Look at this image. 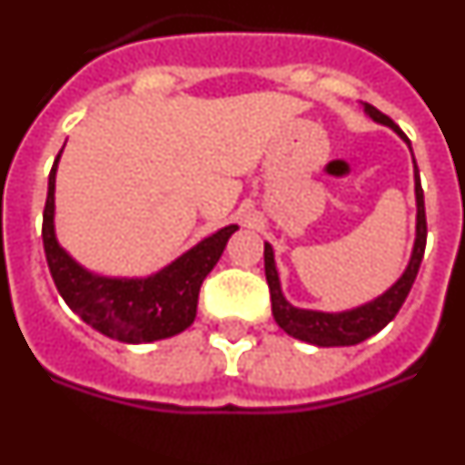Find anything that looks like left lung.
Wrapping results in <instances>:
<instances>
[{"label": "left lung", "mask_w": 465, "mask_h": 465, "mask_svg": "<svg viewBox=\"0 0 465 465\" xmlns=\"http://www.w3.org/2000/svg\"><path fill=\"white\" fill-rule=\"evenodd\" d=\"M363 111L375 123L391 127L393 133L410 146V139L402 134V130L391 118L384 116L372 104H363ZM410 151H412V146H410ZM414 195H417V237H414V249L412 256H410L408 268H405V272L401 274V279L393 283L391 289H386L375 300H371V302H365L361 307H354V310L316 312L300 310V307L291 305L282 293L272 246L265 242V253H262L265 256V277H268L270 298H272V314L277 326L283 332H289L291 338L316 344V347H351V344H359L363 340L372 338L375 332H380L386 323L391 322L393 316L398 314V310L402 307V302H405V298H408L410 289H412L426 249L424 191H421V182H419L417 163H414Z\"/></svg>", "instance_id": "8db88e82"}]
</instances>
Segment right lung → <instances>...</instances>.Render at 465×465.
<instances>
[{"label":"right lung","mask_w":465,"mask_h":465,"mask_svg":"<svg viewBox=\"0 0 465 465\" xmlns=\"http://www.w3.org/2000/svg\"><path fill=\"white\" fill-rule=\"evenodd\" d=\"M63 153V151H60ZM48 174V195L44 207V252L57 291L69 310L88 326L118 342H155L186 331L195 322L197 295L204 277L213 270L237 225H225L204 237L183 256L151 277H102L74 261L55 237V172Z\"/></svg>","instance_id":"obj_1"}]
</instances>
